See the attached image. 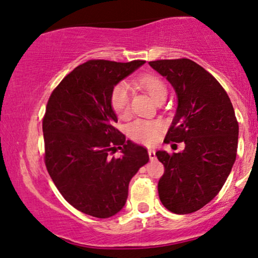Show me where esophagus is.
Wrapping results in <instances>:
<instances>
[{
    "instance_id": "34e87169",
    "label": "esophagus",
    "mask_w": 258,
    "mask_h": 258,
    "mask_svg": "<svg viewBox=\"0 0 258 258\" xmlns=\"http://www.w3.org/2000/svg\"><path fill=\"white\" fill-rule=\"evenodd\" d=\"M148 154H149V158H150L151 161L156 160V151H155L154 149H149V150H148Z\"/></svg>"
}]
</instances>
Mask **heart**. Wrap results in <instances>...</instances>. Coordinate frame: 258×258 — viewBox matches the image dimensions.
Returning a JSON list of instances; mask_svg holds the SVG:
<instances>
[{
  "mask_svg": "<svg viewBox=\"0 0 258 258\" xmlns=\"http://www.w3.org/2000/svg\"><path fill=\"white\" fill-rule=\"evenodd\" d=\"M137 86L143 88L148 91V94L154 98L158 100L161 96L167 95V88L163 81L160 77L144 74L135 80ZM130 95L132 89L128 82L121 81L111 89L110 93V104L114 111L119 117H126L130 111ZM163 124L160 121H146V119H137L128 126V135L132 140L136 142L144 144H153L160 137L161 130Z\"/></svg>",
  "mask_w": 258,
  "mask_h": 258,
  "instance_id": "b5f03b06",
  "label": "heart"
}]
</instances>
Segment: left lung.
I'll list each match as a JSON object with an SVG mask.
<instances>
[{"instance_id":"obj_1","label":"left lung","mask_w":258,"mask_h":258,"mask_svg":"<svg viewBox=\"0 0 258 258\" xmlns=\"http://www.w3.org/2000/svg\"><path fill=\"white\" fill-rule=\"evenodd\" d=\"M149 64L177 96L164 142L185 144L181 153H156L164 165L158 196L171 213L191 214L209 203L227 181L237 153L238 122L223 87L196 62L178 58Z\"/></svg>"}]
</instances>
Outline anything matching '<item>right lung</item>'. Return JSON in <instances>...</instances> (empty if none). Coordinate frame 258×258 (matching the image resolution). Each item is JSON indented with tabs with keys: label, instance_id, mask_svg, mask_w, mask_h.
<instances>
[{
	"label": "right lung",
	"instance_id": "right-lung-1",
	"mask_svg": "<svg viewBox=\"0 0 258 258\" xmlns=\"http://www.w3.org/2000/svg\"><path fill=\"white\" fill-rule=\"evenodd\" d=\"M146 61L90 59L76 67L49 97L42 123L44 162L64 200L83 214L114 216L124 207L133 176L148 163L146 148L115 128L111 89ZM121 149L118 159L110 155Z\"/></svg>",
	"mask_w": 258,
	"mask_h": 258
}]
</instances>
